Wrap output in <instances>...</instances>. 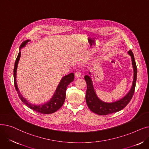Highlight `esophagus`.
I'll use <instances>...</instances> for the list:
<instances>
[{
    "instance_id": "1",
    "label": "esophagus",
    "mask_w": 149,
    "mask_h": 149,
    "mask_svg": "<svg viewBox=\"0 0 149 149\" xmlns=\"http://www.w3.org/2000/svg\"><path fill=\"white\" fill-rule=\"evenodd\" d=\"M74 75H75V77L76 78H79V77H81V72H79V71H77V72H76L75 73Z\"/></svg>"
}]
</instances>
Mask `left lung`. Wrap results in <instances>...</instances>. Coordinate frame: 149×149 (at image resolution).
I'll use <instances>...</instances> for the list:
<instances>
[{
	"mask_svg": "<svg viewBox=\"0 0 149 149\" xmlns=\"http://www.w3.org/2000/svg\"><path fill=\"white\" fill-rule=\"evenodd\" d=\"M128 54L132 59V67L134 69V80H133L132 87L127 94L121 99L114 101L112 103H106L101 100L97 95L91 78V73L89 72L90 75L84 76V80L87 84V90L86 92V101L90 110L93 113L100 115H106L110 113L117 112L126 107L131 100L135 89V84L137 77V68L134 58V54L131 50H129Z\"/></svg>",
	"mask_w": 149,
	"mask_h": 149,
	"instance_id": "1",
	"label": "left lung"
}]
</instances>
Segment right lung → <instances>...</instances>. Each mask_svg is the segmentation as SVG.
<instances>
[{
    "label": "right lung",
    "instance_id": "add662e5",
    "mask_svg": "<svg viewBox=\"0 0 149 149\" xmlns=\"http://www.w3.org/2000/svg\"><path fill=\"white\" fill-rule=\"evenodd\" d=\"M30 41V40H26L23 42L20 45L19 52L17 57L16 60L15 61L14 68V86L15 90L17 92L19 98L22 100V102L26 105L30 109H33V111L37 112L43 114H50L52 113L55 112H56L57 110L63 106L64 104L65 98H66V91L68 86L74 81V73H70L68 75H66L62 77L61 80H60L58 85L57 86L56 91L54 92V95L52 98L45 103L40 104V105H36L31 104L22 96L21 93L20 92L19 88L17 87V81H16V75H17V69L19 61L21 56L20 50L22 48H24L25 45Z\"/></svg>",
    "mask_w": 149,
    "mask_h": 149
}]
</instances>
